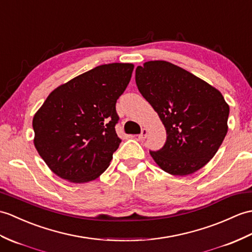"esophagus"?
Here are the masks:
<instances>
[{
  "label": "esophagus",
  "instance_id": "1",
  "mask_svg": "<svg viewBox=\"0 0 252 252\" xmlns=\"http://www.w3.org/2000/svg\"><path fill=\"white\" fill-rule=\"evenodd\" d=\"M147 135H148V128H143L142 130V133L139 134L138 135V139H140V140H143V139H145L146 137H147Z\"/></svg>",
  "mask_w": 252,
  "mask_h": 252
}]
</instances>
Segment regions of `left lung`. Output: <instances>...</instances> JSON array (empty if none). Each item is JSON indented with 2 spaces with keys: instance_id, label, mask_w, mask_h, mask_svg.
<instances>
[{
  "instance_id": "8db88e82",
  "label": "left lung",
  "mask_w": 252,
  "mask_h": 252,
  "mask_svg": "<svg viewBox=\"0 0 252 252\" xmlns=\"http://www.w3.org/2000/svg\"><path fill=\"white\" fill-rule=\"evenodd\" d=\"M135 81L166 130L163 148L150 151L157 164L174 176L206 165L227 132L230 107L221 92L186 69L159 60L137 66Z\"/></svg>"
}]
</instances>
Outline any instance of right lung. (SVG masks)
Here are the masks:
<instances>
[{"label":"right lung","mask_w":252,"mask_h":252,"mask_svg":"<svg viewBox=\"0 0 252 252\" xmlns=\"http://www.w3.org/2000/svg\"><path fill=\"white\" fill-rule=\"evenodd\" d=\"M133 68L132 63L92 68L56 88L35 113L34 146L57 176L84 184L106 171L121 143L116 102Z\"/></svg>","instance_id":"add662e5"}]
</instances>
